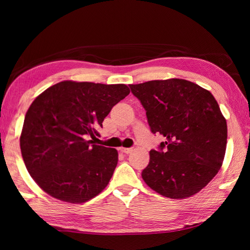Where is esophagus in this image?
Returning a JSON list of instances; mask_svg holds the SVG:
<instances>
[{
	"label": "esophagus",
	"mask_w": 250,
	"mask_h": 250,
	"mask_svg": "<svg viewBox=\"0 0 250 250\" xmlns=\"http://www.w3.org/2000/svg\"><path fill=\"white\" fill-rule=\"evenodd\" d=\"M120 151L125 153V155H129V153H131L132 151H133V148H125V147H121L120 148Z\"/></svg>",
	"instance_id": "1"
}]
</instances>
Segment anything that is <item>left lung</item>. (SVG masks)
<instances>
[{"label": "left lung", "mask_w": 250, "mask_h": 250, "mask_svg": "<svg viewBox=\"0 0 250 250\" xmlns=\"http://www.w3.org/2000/svg\"><path fill=\"white\" fill-rule=\"evenodd\" d=\"M153 134L166 141L151 149L142 177L163 196L186 199L218 173L227 148V121L208 90L179 78L130 84Z\"/></svg>", "instance_id": "obj_1"}]
</instances>
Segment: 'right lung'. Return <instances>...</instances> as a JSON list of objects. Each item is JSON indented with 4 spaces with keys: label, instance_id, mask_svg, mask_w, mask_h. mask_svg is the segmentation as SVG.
Here are the masks:
<instances>
[{
    "label": "right lung",
    "instance_id": "obj_1",
    "mask_svg": "<svg viewBox=\"0 0 250 250\" xmlns=\"http://www.w3.org/2000/svg\"><path fill=\"white\" fill-rule=\"evenodd\" d=\"M129 93L124 83L64 81L33 101L25 114L20 149L31 177L46 193L81 204L102 192L118 152L89 139H97L105 117Z\"/></svg>",
    "mask_w": 250,
    "mask_h": 250
}]
</instances>
